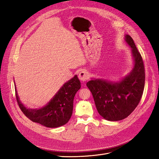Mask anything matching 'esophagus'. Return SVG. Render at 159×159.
<instances>
[{
  "instance_id": "obj_1",
  "label": "esophagus",
  "mask_w": 159,
  "mask_h": 159,
  "mask_svg": "<svg viewBox=\"0 0 159 159\" xmlns=\"http://www.w3.org/2000/svg\"><path fill=\"white\" fill-rule=\"evenodd\" d=\"M78 78L81 81H83V82H84V81H87L88 79L89 78L88 72L85 70L81 71L79 74Z\"/></svg>"
}]
</instances>
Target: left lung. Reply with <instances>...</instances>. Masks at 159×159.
<instances>
[{"instance_id":"obj_1","label":"left lung","mask_w":159,"mask_h":159,"mask_svg":"<svg viewBox=\"0 0 159 159\" xmlns=\"http://www.w3.org/2000/svg\"><path fill=\"white\" fill-rule=\"evenodd\" d=\"M125 41L131 48L133 65L131 71L119 80L91 78L86 84L93 95L98 113L111 121L122 120L133 111L140 102L145 87L142 57L129 34L125 35Z\"/></svg>"}]
</instances>
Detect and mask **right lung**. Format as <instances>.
<instances>
[{
	"label": "right lung",
	"instance_id": "right-lung-1",
	"mask_svg": "<svg viewBox=\"0 0 159 159\" xmlns=\"http://www.w3.org/2000/svg\"><path fill=\"white\" fill-rule=\"evenodd\" d=\"M16 90V100L22 111L35 123L50 128L61 127L69 121L73 112L75 95L81 88V82L75 75L66 82L44 107L36 109L28 108L24 105Z\"/></svg>",
	"mask_w": 159,
	"mask_h": 159
}]
</instances>
